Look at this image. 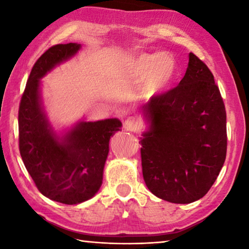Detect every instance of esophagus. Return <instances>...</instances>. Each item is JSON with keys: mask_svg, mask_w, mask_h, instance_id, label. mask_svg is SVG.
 Segmentation results:
<instances>
[{"mask_svg": "<svg viewBox=\"0 0 249 249\" xmlns=\"http://www.w3.org/2000/svg\"><path fill=\"white\" fill-rule=\"evenodd\" d=\"M125 128L127 130H132V132H134V130H136L138 128V122L134 119V117H129V119H127L125 121Z\"/></svg>", "mask_w": 249, "mask_h": 249, "instance_id": "1", "label": "esophagus"}]
</instances>
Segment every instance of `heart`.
<instances>
[{"instance_id":"obj_1","label":"heart","mask_w":249,"mask_h":249,"mask_svg":"<svg viewBox=\"0 0 249 249\" xmlns=\"http://www.w3.org/2000/svg\"><path fill=\"white\" fill-rule=\"evenodd\" d=\"M177 70L176 60L167 53H142L132 65V73L136 79L145 77V91L153 95L169 86Z\"/></svg>"}]
</instances>
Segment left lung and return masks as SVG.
I'll return each instance as SVG.
<instances>
[{
    "instance_id": "8db88e82",
    "label": "left lung",
    "mask_w": 249,
    "mask_h": 249,
    "mask_svg": "<svg viewBox=\"0 0 249 249\" xmlns=\"http://www.w3.org/2000/svg\"><path fill=\"white\" fill-rule=\"evenodd\" d=\"M142 113L151 124L141 138L147 187L171 203L201 199L215 182L227 148L225 105L213 73L190 53L180 83L150 98Z\"/></svg>"
}]
</instances>
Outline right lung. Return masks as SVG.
Wrapping results in <instances>:
<instances>
[{"instance_id": "1", "label": "right lung", "mask_w": 249, "mask_h": 249, "mask_svg": "<svg viewBox=\"0 0 249 249\" xmlns=\"http://www.w3.org/2000/svg\"><path fill=\"white\" fill-rule=\"evenodd\" d=\"M80 49L79 44L52 46L37 59L18 108V146L23 162L41 195L65 204L93 196L102 184L108 142L120 129L116 119L82 122L59 142L39 104V79Z\"/></svg>"}]
</instances>
